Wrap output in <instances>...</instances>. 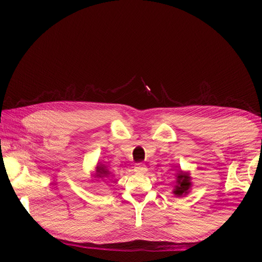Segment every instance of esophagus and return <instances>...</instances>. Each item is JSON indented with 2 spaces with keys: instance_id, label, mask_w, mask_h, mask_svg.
Listing matches in <instances>:
<instances>
[{
  "instance_id": "obj_1",
  "label": "esophagus",
  "mask_w": 262,
  "mask_h": 262,
  "mask_svg": "<svg viewBox=\"0 0 262 262\" xmlns=\"http://www.w3.org/2000/svg\"><path fill=\"white\" fill-rule=\"evenodd\" d=\"M134 171L136 172V173H145V172L147 171V168L143 163H137L134 166Z\"/></svg>"
}]
</instances>
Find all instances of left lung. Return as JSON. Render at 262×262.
Returning a JSON list of instances; mask_svg holds the SVG:
<instances>
[{"mask_svg": "<svg viewBox=\"0 0 262 262\" xmlns=\"http://www.w3.org/2000/svg\"><path fill=\"white\" fill-rule=\"evenodd\" d=\"M190 177H189L187 173H183L181 171L180 173L177 174V185L174 189V194L177 196H182L188 192L189 188H190Z\"/></svg>", "mask_w": 262, "mask_h": 262, "instance_id": "8db88e82", "label": "left lung"}]
</instances>
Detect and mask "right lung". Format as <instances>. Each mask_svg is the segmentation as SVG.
Segmentation results:
<instances>
[{
    "label": "right lung",
    "instance_id": "1",
    "mask_svg": "<svg viewBox=\"0 0 262 262\" xmlns=\"http://www.w3.org/2000/svg\"><path fill=\"white\" fill-rule=\"evenodd\" d=\"M109 174L108 170H105L103 166H97V176L99 178H103V177H107Z\"/></svg>",
    "mask_w": 262,
    "mask_h": 262
}]
</instances>
